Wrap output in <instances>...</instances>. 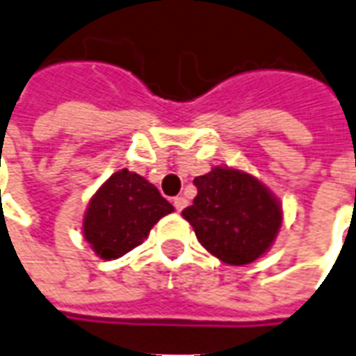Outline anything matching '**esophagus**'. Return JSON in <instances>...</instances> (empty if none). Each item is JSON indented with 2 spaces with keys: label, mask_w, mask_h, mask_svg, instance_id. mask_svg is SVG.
Wrapping results in <instances>:
<instances>
[{
  "label": "esophagus",
  "mask_w": 356,
  "mask_h": 356,
  "mask_svg": "<svg viewBox=\"0 0 356 356\" xmlns=\"http://www.w3.org/2000/svg\"><path fill=\"white\" fill-rule=\"evenodd\" d=\"M173 206H175V210H177V212H181V210L186 206L185 196H175V198H173Z\"/></svg>",
  "instance_id": "1"
}]
</instances>
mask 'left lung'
<instances>
[{
	"mask_svg": "<svg viewBox=\"0 0 356 356\" xmlns=\"http://www.w3.org/2000/svg\"><path fill=\"white\" fill-rule=\"evenodd\" d=\"M198 195L185 218L210 254L231 266L258 260L272 248L283 221L280 198L254 175L216 165L195 179Z\"/></svg>",
	"mask_w": 356,
	"mask_h": 356,
	"instance_id": "1",
	"label": "left lung"
}]
</instances>
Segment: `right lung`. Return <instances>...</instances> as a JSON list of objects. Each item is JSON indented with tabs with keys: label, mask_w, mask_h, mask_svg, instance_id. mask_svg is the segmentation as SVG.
<instances>
[{
	"label": "right lung",
	"mask_w": 356,
	"mask_h": 356,
	"mask_svg": "<svg viewBox=\"0 0 356 356\" xmlns=\"http://www.w3.org/2000/svg\"><path fill=\"white\" fill-rule=\"evenodd\" d=\"M175 210L135 171L119 170L94 193L83 218V237L102 260L138 247L154 225Z\"/></svg>",
	"instance_id": "right-lung-1"
}]
</instances>
